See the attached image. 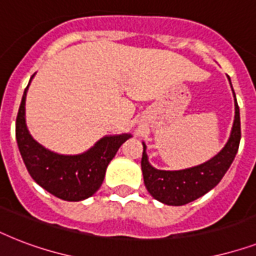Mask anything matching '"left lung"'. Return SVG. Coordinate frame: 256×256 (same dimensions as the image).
<instances>
[{
  "label": "left lung",
  "instance_id": "left-lung-1",
  "mask_svg": "<svg viewBox=\"0 0 256 256\" xmlns=\"http://www.w3.org/2000/svg\"><path fill=\"white\" fill-rule=\"evenodd\" d=\"M234 100L235 116L230 138L224 144V148L204 164L183 170H158L152 168L148 162V152H146L148 148L146 144L142 142L144 154L140 160V168L144 174V186L152 198L168 206H183L200 198L220 182L223 175L230 168L238 152L239 142H240V116H239V106L235 98V92Z\"/></svg>",
  "mask_w": 256,
  "mask_h": 256
}]
</instances>
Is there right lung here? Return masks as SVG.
<instances>
[{"label": "right lung", "instance_id": "obj_1", "mask_svg": "<svg viewBox=\"0 0 256 256\" xmlns=\"http://www.w3.org/2000/svg\"><path fill=\"white\" fill-rule=\"evenodd\" d=\"M34 77V76H33ZM30 78V82L33 80ZM29 82V85H30ZM26 86L16 120V138L30 176L50 194L68 202H80L98 191L110 160L132 134L106 136L88 152L76 156L54 152L34 140L26 126Z\"/></svg>", "mask_w": 256, "mask_h": 256}]
</instances>
